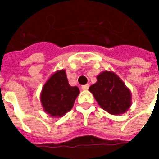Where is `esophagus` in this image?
Here are the masks:
<instances>
[{
  "instance_id": "obj_1",
  "label": "esophagus",
  "mask_w": 159,
  "mask_h": 159,
  "mask_svg": "<svg viewBox=\"0 0 159 159\" xmlns=\"http://www.w3.org/2000/svg\"><path fill=\"white\" fill-rule=\"evenodd\" d=\"M89 84H86V85H83V86H82V89L88 90L89 89Z\"/></svg>"
}]
</instances>
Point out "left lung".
Returning <instances> with one entry per match:
<instances>
[{
    "mask_svg": "<svg viewBox=\"0 0 159 159\" xmlns=\"http://www.w3.org/2000/svg\"><path fill=\"white\" fill-rule=\"evenodd\" d=\"M102 109L111 115H120L132 104L129 89L113 71L105 70L97 76V82L89 89Z\"/></svg>",
    "mask_w": 159,
    "mask_h": 159,
    "instance_id": "8db88e82",
    "label": "left lung"
}]
</instances>
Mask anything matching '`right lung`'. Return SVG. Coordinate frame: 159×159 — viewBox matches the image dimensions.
I'll list each match as a JSON object with an SVG mask.
<instances>
[{"label": "right lung", "mask_w": 159, "mask_h": 159, "mask_svg": "<svg viewBox=\"0 0 159 159\" xmlns=\"http://www.w3.org/2000/svg\"><path fill=\"white\" fill-rule=\"evenodd\" d=\"M79 93L77 87L69 84L66 70H57L42 87L40 100L43 111L51 117H63L71 110Z\"/></svg>", "instance_id": "add662e5"}]
</instances>
